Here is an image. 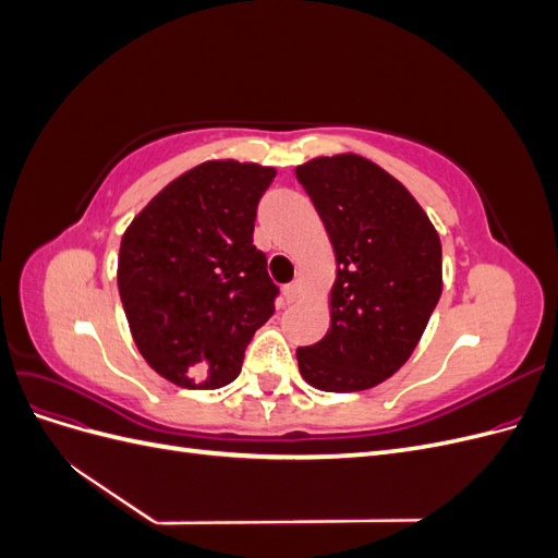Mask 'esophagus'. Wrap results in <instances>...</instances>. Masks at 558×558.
<instances>
[{"label": "esophagus", "instance_id": "1", "mask_svg": "<svg viewBox=\"0 0 558 558\" xmlns=\"http://www.w3.org/2000/svg\"><path fill=\"white\" fill-rule=\"evenodd\" d=\"M300 295H302V281H300V279L283 286V298H286V302H295V300H300Z\"/></svg>", "mask_w": 558, "mask_h": 558}]
</instances>
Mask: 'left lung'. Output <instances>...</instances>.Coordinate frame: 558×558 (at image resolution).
I'll use <instances>...</instances> for the list:
<instances>
[{
    "label": "left lung",
    "instance_id": "obj_1",
    "mask_svg": "<svg viewBox=\"0 0 558 558\" xmlns=\"http://www.w3.org/2000/svg\"><path fill=\"white\" fill-rule=\"evenodd\" d=\"M330 238V328L298 349L300 375L330 393L365 391L408 363L442 295V244L404 185L356 154L295 167Z\"/></svg>",
    "mask_w": 558,
    "mask_h": 558
}]
</instances>
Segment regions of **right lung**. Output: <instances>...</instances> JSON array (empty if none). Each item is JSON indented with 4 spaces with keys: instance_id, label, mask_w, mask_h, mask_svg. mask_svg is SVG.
Listing matches in <instances>:
<instances>
[{
    "instance_id": "1",
    "label": "right lung",
    "mask_w": 558,
    "mask_h": 558,
    "mask_svg": "<svg viewBox=\"0 0 558 558\" xmlns=\"http://www.w3.org/2000/svg\"><path fill=\"white\" fill-rule=\"evenodd\" d=\"M275 167L207 160L148 202L118 253V293L132 340L160 377L221 388L275 314L277 286L253 246L258 199Z\"/></svg>"
}]
</instances>
